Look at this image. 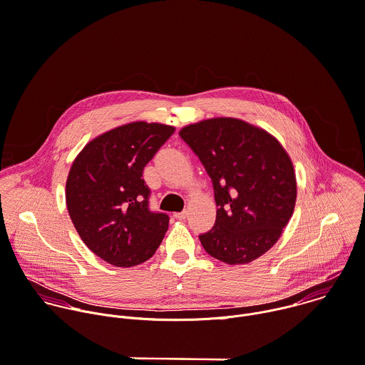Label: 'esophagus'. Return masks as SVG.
<instances>
[{"instance_id":"obj_1","label":"esophagus","mask_w":365,"mask_h":365,"mask_svg":"<svg viewBox=\"0 0 365 365\" xmlns=\"http://www.w3.org/2000/svg\"><path fill=\"white\" fill-rule=\"evenodd\" d=\"M187 215H188V211H187V210H184V211H181V212H175V214H174V217H175L177 220H185V218H187Z\"/></svg>"}]
</instances>
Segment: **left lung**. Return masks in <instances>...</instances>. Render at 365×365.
<instances>
[{"mask_svg":"<svg viewBox=\"0 0 365 365\" xmlns=\"http://www.w3.org/2000/svg\"><path fill=\"white\" fill-rule=\"evenodd\" d=\"M214 187L217 218L200 235L204 250L230 264L267 252L288 224L297 198L289 155L275 137L242 120L220 117L180 131Z\"/></svg>","mask_w":365,"mask_h":365,"instance_id":"left-lung-1","label":"left lung"}]
</instances>
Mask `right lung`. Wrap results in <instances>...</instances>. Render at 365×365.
Here are the masks:
<instances>
[{
	"label": "right lung",
	"instance_id": "add662e5",
	"mask_svg": "<svg viewBox=\"0 0 365 365\" xmlns=\"http://www.w3.org/2000/svg\"><path fill=\"white\" fill-rule=\"evenodd\" d=\"M174 131L158 123H130L90 141L71 165L70 218L84 244L108 264L128 268L150 259L168 230L170 217L148 208L143 171Z\"/></svg>",
	"mask_w": 365,
	"mask_h": 365
}]
</instances>
